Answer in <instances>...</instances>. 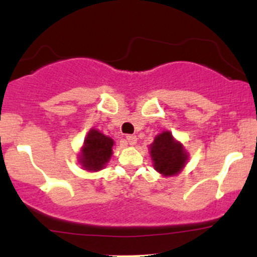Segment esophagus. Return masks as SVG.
<instances>
[{"label":"esophagus","mask_w":257,"mask_h":257,"mask_svg":"<svg viewBox=\"0 0 257 257\" xmlns=\"http://www.w3.org/2000/svg\"><path fill=\"white\" fill-rule=\"evenodd\" d=\"M126 141L129 143V145H135L138 141V138L135 135H126Z\"/></svg>","instance_id":"esophagus-1"}]
</instances>
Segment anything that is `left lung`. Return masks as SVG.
<instances>
[{
  "mask_svg": "<svg viewBox=\"0 0 257 257\" xmlns=\"http://www.w3.org/2000/svg\"><path fill=\"white\" fill-rule=\"evenodd\" d=\"M150 153L153 167L163 176L179 174L188 159L182 144L176 141L170 132H163L155 138V141L150 145Z\"/></svg>",
  "mask_w": 257,
  "mask_h": 257,
  "instance_id": "1",
  "label": "left lung"
}]
</instances>
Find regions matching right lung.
<instances>
[{
    "label": "right lung",
    "mask_w": 257,
    "mask_h": 257,
    "mask_svg": "<svg viewBox=\"0 0 257 257\" xmlns=\"http://www.w3.org/2000/svg\"><path fill=\"white\" fill-rule=\"evenodd\" d=\"M113 140L95 129H90L81 150L79 163L88 172H99L112 156Z\"/></svg>",
    "instance_id": "1"
}]
</instances>
